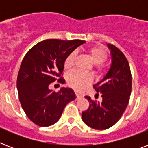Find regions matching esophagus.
Segmentation results:
<instances>
[{"label":"esophagus","mask_w":148,"mask_h":148,"mask_svg":"<svg viewBox=\"0 0 148 148\" xmlns=\"http://www.w3.org/2000/svg\"><path fill=\"white\" fill-rule=\"evenodd\" d=\"M75 95H76V97H77V99L80 98V97H81V94H79V93L77 92V91H75Z\"/></svg>","instance_id":"obj_1"}]
</instances>
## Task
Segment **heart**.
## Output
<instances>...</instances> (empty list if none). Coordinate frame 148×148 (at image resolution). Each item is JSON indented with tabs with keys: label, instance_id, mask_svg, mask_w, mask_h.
<instances>
[{
	"label": "heart",
	"instance_id": "1",
	"mask_svg": "<svg viewBox=\"0 0 148 148\" xmlns=\"http://www.w3.org/2000/svg\"><path fill=\"white\" fill-rule=\"evenodd\" d=\"M87 51L89 53L93 63L97 68L101 67L102 64L108 58V53L102 46H98V45L92 46L88 48ZM75 58L76 55L74 52L69 53L67 56V58L64 60V67L66 69H70L74 66ZM91 81H92V77L90 74L78 71L71 72L67 76L68 84L77 90H83L89 84L91 83Z\"/></svg>",
	"mask_w": 148,
	"mask_h": 148
}]
</instances>
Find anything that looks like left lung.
Returning a JSON list of instances; mask_svg holds the SVG:
<instances>
[{"mask_svg":"<svg viewBox=\"0 0 148 148\" xmlns=\"http://www.w3.org/2000/svg\"><path fill=\"white\" fill-rule=\"evenodd\" d=\"M112 63L102 80L95 84V97L101 95V102L85 96L90 106L82 112V120L87 125L97 130L110 128L117 123L128 104L132 87L131 73L128 61L116 46L108 44Z\"/></svg>","mask_w":148,"mask_h":148,"instance_id":"1","label":"left lung"}]
</instances>
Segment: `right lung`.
Returning <instances> with one entry per match:
<instances>
[{"label":"right lung","instance_id":"obj_1","mask_svg":"<svg viewBox=\"0 0 148 148\" xmlns=\"http://www.w3.org/2000/svg\"><path fill=\"white\" fill-rule=\"evenodd\" d=\"M82 40L47 39L38 43L24 56L17 79L19 101L28 118L40 127H48L60 119L64 108L74 101V90L62 88L58 92L49 89L51 83L64 84L62 72L67 56Z\"/></svg>","mask_w":148,"mask_h":148}]
</instances>
